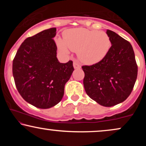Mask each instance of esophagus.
I'll list each match as a JSON object with an SVG mask.
<instances>
[{
    "mask_svg": "<svg viewBox=\"0 0 146 146\" xmlns=\"http://www.w3.org/2000/svg\"><path fill=\"white\" fill-rule=\"evenodd\" d=\"M73 66H74L75 68H77V69H78V68H81V66H80L79 64L76 61H75L74 62H73Z\"/></svg>",
    "mask_w": 146,
    "mask_h": 146,
    "instance_id": "esophagus-1",
    "label": "esophagus"
}]
</instances>
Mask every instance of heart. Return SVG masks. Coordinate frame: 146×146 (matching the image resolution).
I'll list each match as a JSON object with an SVG mask.
<instances>
[{
	"label": "heart",
	"instance_id": "1",
	"mask_svg": "<svg viewBox=\"0 0 146 146\" xmlns=\"http://www.w3.org/2000/svg\"><path fill=\"white\" fill-rule=\"evenodd\" d=\"M58 47L68 54V47L78 53L80 61L86 64H94L106 57L111 47L109 36L104 31L76 28L66 30L63 33V40L58 39Z\"/></svg>",
	"mask_w": 146,
	"mask_h": 146
}]
</instances>
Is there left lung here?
<instances>
[{
    "label": "left lung",
    "mask_w": 146,
    "mask_h": 146,
    "mask_svg": "<svg viewBox=\"0 0 146 146\" xmlns=\"http://www.w3.org/2000/svg\"><path fill=\"white\" fill-rule=\"evenodd\" d=\"M109 53L100 62L82 66L86 94L99 104L110 107L125 101L131 93L138 67L131 44L110 30Z\"/></svg>",
    "instance_id": "left-lung-1"
}]
</instances>
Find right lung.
<instances>
[{"instance_id":"1","label":"right lung","mask_w":146,"mask_h":146,"mask_svg":"<svg viewBox=\"0 0 146 146\" xmlns=\"http://www.w3.org/2000/svg\"><path fill=\"white\" fill-rule=\"evenodd\" d=\"M56 28L44 30L22 43L13 60L15 84L22 98L38 108L58 104L74 71L73 61L60 63L53 38Z\"/></svg>"}]
</instances>
